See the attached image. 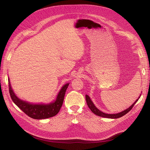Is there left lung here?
I'll return each mask as SVG.
<instances>
[{
    "instance_id": "left-lung-1",
    "label": "left lung",
    "mask_w": 150,
    "mask_h": 150,
    "mask_svg": "<svg viewBox=\"0 0 150 150\" xmlns=\"http://www.w3.org/2000/svg\"><path fill=\"white\" fill-rule=\"evenodd\" d=\"M141 95H142V94L139 95V98L134 101V103L133 104H131V106H129L128 108H127L126 110L122 111L121 112H120L118 113H115V114H108V113L103 112L99 110V109H98L96 107V106L94 105V104L93 103V102L92 101L90 97L87 94L86 95V103H87L88 107L89 108L91 111L94 113V114H95L97 116L103 117H106V118L117 119V118H119V117H121L122 116H123L124 115H125L126 114H127V113H128L131 110V109H132V108L134 106V105L136 104V103H137L138 101V99H139Z\"/></svg>"
}]
</instances>
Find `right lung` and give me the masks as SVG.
<instances>
[{
    "label": "right lung",
    "instance_id": "right-lung-1",
    "mask_svg": "<svg viewBox=\"0 0 150 150\" xmlns=\"http://www.w3.org/2000/svg\"><path fill=\"white\" fill-rule=\"evenodd\" d=\"M9 93L13 102L24 112L27 115L36 120L46 119L56 116L61 110L62 105L66 89L69 83H67L63 85L59 91L56 98L53 101L46 103H33L18 98L12 88L9 78L8 79Z\"/></svg>",
    "mask_w": 150,
    "mask_h": 150
}]
</instances>
